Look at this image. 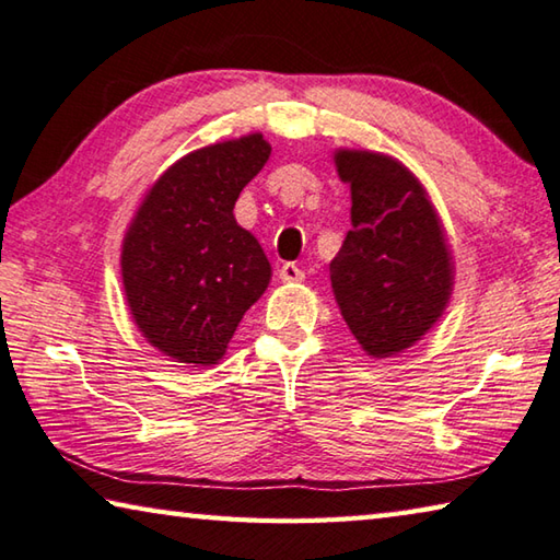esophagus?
Segmentation results:
<instances>
[{
    "instance_id": "1",
    "label": "esophagus",
    "mask_w": 560,
    "mask_h": 560,
    "mask_svg": "<svg viewBox=\"0 0 560 560\" xmlns=\"http://www.w3.org/2000/svg\"><path fill=\"white\" fill-rule=\"evenodd\" d=\"M278 275H280L282 282H302V280H305V270H302L300 265H295V262L282 265Z\"/></svg>"
}]
</instances>
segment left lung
Wrapping results in <instances>:
<instances>
[{"label": "left lung", "instance_id": "left-lung-1", "mask_svg": "<svg viewBox=\"0 0 560 560\" xmlns=\"http://www.w3.org/2000/svg\"><path fill=\"white\" fill-rule=\"evenodd\" d=\"M335 163L352 194V231L329 262L335 300L362 350L392 357L442 317L452 253L424 186L397 159L342 149Z\"/></svg>", "mask_w": 560, "mask_h": 560}]
</instances>
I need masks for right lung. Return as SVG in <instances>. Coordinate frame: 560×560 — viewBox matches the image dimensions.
Wrapping results in <instances>:
<instances>
[{
    "mask_svg": "<svg viewBox=\"0 0 560 560\" xmlns=\"http://www.w3.org/2000/svg\"><path fill=\"white\" fill-rule=\"evenodd\" d=\"M270 159L262 133L206 145L153 183L128 225L121 275L136 325L155 350L218 364L237 323L270 282L260 243L233 215Z\"/></svg>",
    "mask_w": 560,
    "mask_h": 560,
    "instance_id": "1",
    "label": "right lung"
}]
</instances>
